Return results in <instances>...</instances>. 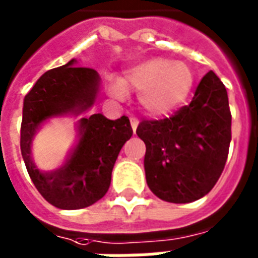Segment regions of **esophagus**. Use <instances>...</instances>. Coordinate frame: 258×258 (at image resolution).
Segmentation results:
<instances>
[{
	"instance_id": "obj_1",
	"label": "esophagus",
	"mask_w": 258,
	"mask_h": 258,
	"mask_svg": "<svg viewBox=\"0 0 258 258\" xmlns=\"http://www.w3.org/2000/svg\"><path fill=\"white\" fill-rule=\"evenodd\" d=\"M130 123H131V127H133L134 133H135V131H137V128H138V124H139V120H138L135 116H131V117H130Z\"/></svg>"
}]
</instances>
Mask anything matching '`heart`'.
Instances as JSON below:
<instances>
[{
    "label": "heart",
    "mask_w": 258,
    "mask_h": 258,
    "mask_svg": "<svg viewBox=\"0 0 258 258\" xmlns=\"http://www.w3.org/2000/svg\"><path fill=\"white\" fill-rule=\"evenodd\" d=\"M191 68L182 61L165 57H147L130 66L121 79H112L109 92L117 99L127 95V88L139 91V104L153 116L171 112L187 97L192 87Z\"/></svg>",
    "instance_id": "b5f03b06"
}]
</instances>
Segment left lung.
Segmentation results:
<instances>
[{
	"label": "left lung",
	"mask_w": 258,
	"mask_h": 258,
	"mask_svg": "<svg viewBox=\"0 0 258 258\" xmlns=\"http://www.w3.org/2000/svg\"><path fill=\"white\" fill-rule=\"evenodd\" d=\"M150 190L171 204H188L208 194L222 174L232 141L226 88L213 71L198 84L191 103L171 117L143 120Z\"/></svg>",
	"instance_id": "left-lung-1"
}]
</instances>
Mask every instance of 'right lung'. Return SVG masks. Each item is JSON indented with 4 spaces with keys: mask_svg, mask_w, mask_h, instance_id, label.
<instances>
[{
    "mask_svg": "<svg viewBox=\"0 0 258 258\" xmlns=\"http://www.w3.org/2000/svg\"><path fill=\"white\" fill-rule=\"evenodd\" d=\"M76 58L50 70L26 93L22 107L21 154L32 182L49 204L75 210L103 198L121 147L133 137L127 116L109 120L101 113L82 117L78 141L58 169L41 171L32 158V142L52 117L79 116L96 101L100 76L92 68L76 67Z\"/></svg>",
    "mask_w": 258,
    "mask_h": 258,
    "instance_id": "right-lung-1",
    "label": "right lung"
}]
</instances>
